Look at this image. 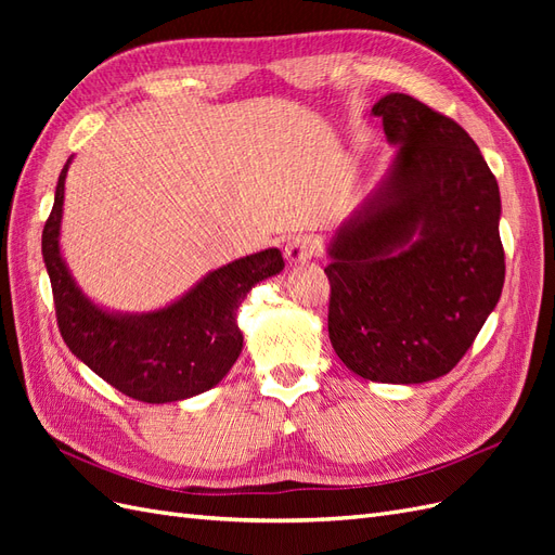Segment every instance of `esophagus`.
Wrapping results in <instances>:
<instances>
[{
  "label": "esophagus",
  "instance_id": "esophagus-1",
  "mask_svg": "<svg viewBox=\"0 0 555 555\" xmlns=\"http://www.w3.org/2000/svg\"><path fill=\"white\" fill-rule=\"evenodd\" d=\"M319 243L312 236H296L284 247V255H287L289 263H306L317 255Z\"/></svg>",
  "mask_w": 555,
  "mask_h": 555
}]
</instances>
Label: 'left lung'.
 <instances>
[{"instance_id": "obj_1", "label": "left lung", "mask_w": 555, "mask_h": 555, "mask_svg": "<svg viewBox=\"0 0 555 555\" xmlns=\"http://www.w3.org/2000/svg\"><path fill=\"white\" fill-rule=\"evenodd\" d=\"M373 113L398 153L331 243L328 338L363 379L422 384L465 357L502 294L500 190L451 117L398 92Z\"/></svg>"}]
</instances>
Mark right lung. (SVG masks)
Instances as JSON below:
<instances>
[{"label": "right lung", "mask_w": 555, "mask_h": 555, "mask_svg": "<svg viewBox=\"0 0 555 555\" xmlns=\"http://www.w3.org/2000/svg\"><path fill=\"white\" fill-rule=\"evenodd\" d=\"M57 180L41 251L53 287L57 326L66 347L117 391L141 402H173L204 393L236 363L243 333L236 310L257 282L284 268L280 249L231 261L208 273L169 308L111 314L80 294L60 255L64 178Z\"/></svg>", "instance_id": "obj_1"}]
</instances>
